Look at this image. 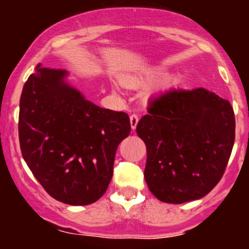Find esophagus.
Returning <instances> with one entry per match:
<instances>
[{"label": "esophagus", "mask_w": 249, "mask_h": 249, "mask_svg": "<svg viewBox=\"0 0 249 249\" xmlns=\"http://www.w3.org/2000/svg\"><path fill=\"white\" fill-rule=\"evenodd\" d=\"M139 119H140V117H139V114H136V113H132V114L130 115V124H131L132 129H136Z\"/></svg>", "instance_id": "obj_1"}]
</instances>
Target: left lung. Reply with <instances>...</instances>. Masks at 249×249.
<instances>
[{"label": "left lung", "instance_id": "8db88e82", "mask_svg": "<svg viewBox=\"0 0 249 249\" xmlns=\"http://www.w3.org/2000/svg\"><path fill=\"white\" fill-rule=\"evenodd\" d=\"M136 126L147 147L144 178L162 202L201 199L224 175L235 142L229 101L196 88L171 89L148 104Z\"/></svg>", "mask_w": 249, "mask_h": 249}]
</instances>
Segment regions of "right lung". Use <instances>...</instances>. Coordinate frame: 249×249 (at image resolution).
I'll use <instances>...</instances> for the list:
<instances>
[{
  "label": "right lung",
  "instance_id": "obj_1",
  "mask_svg": "<svg viewBox=\"0 0 249 249\" xmlns=\"http://www.w3.org/2000/svg\"><path fill=\"white\" fill-rule=\"evenodd\" d=\"M66 71L37 65L22 88L20 149L44 190L67 205L106 193L119 143L131 131L124 112L105 109L65 83Z\"/></svg>",
  "mask_w": 249,
  "mask_h": 249
}]
</instances>
